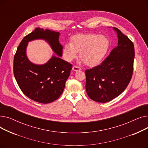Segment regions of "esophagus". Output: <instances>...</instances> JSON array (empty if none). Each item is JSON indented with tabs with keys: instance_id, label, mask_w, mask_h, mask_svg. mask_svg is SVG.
<instances>
[{
	"instance_id": "34e87169",
	"label": "esophagus",
	"mask_w": 148,
	"mask_h": 148,
	"mask_svg": "<svg viewBox=\"0 0 148 148\" xmlns=\"http://www.w3.org/2000/svg\"><path fill=\"white\" fill-rule=\"evenodd\" d=\"M72 69H73V71H80L81 68H80V67H79V66H74L73 67Z\"/></svg>"
}]
</instances>
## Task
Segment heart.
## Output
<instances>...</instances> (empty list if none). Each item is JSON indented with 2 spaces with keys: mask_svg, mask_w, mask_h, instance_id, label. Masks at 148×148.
I'll use <instances>...</instances> for the list:
<instances>
[{
  "mask_svg": "<svg viewBox=\"0 0 148 148\" xmlns=\"http://www.w3.org/2000/svg\"><path fill=\"white\" fill-rule=\"evenodd\" d=\"M110 47V41L104 35L94 34H77L71 43L64 45L62 54L66 60L71 62L80 53V58L90 67L99 65L103 61Z\"/></svg>",
  "mask_w": 148,
  "mask_h": 148,
  "instance_id": "obj_1",
  "label": "heart"
}]
</instances>
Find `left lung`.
Instances as JSON below:
<instances>
[{"label": "left lung", "instance_id": "left-lung-1", "mask_svg": "<svg viewBox=\"0 0 148 148\" xmlns=\"http://www.w3.org/2000/svg\"><path fill=\"white\" fill-rule=\"evenodd\" d=\"M113 29L117 34L118 45L101 64L85 71L87 94L98 103H107L120 95L133 72L134 44L118 29Z\"/></svg>", "mask_w": 148, "mask_h": 148}]
</instances>
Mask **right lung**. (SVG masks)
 Masks as SVG:
<instances>
[{"label": "right lung", "mask_w": 148, "mask_h": 148, "mask_svg": "<svg viewBox=\"0 0 148 148\" xmlns=\"http://www.w3.org/2000/svg\"><path fill=\"white\" fill-rule=\"evenodd\" d=\"M60 33L37 27L21 41L14 58V75L26 96L35 101L47 104L57 99L63 92L72 65L62 59L63 47L59 42ZM43 39L58 56L53 55L42 65L32 63L28 59V42Z\"/></svg>", "instance_id": "right-lung-1"}]
</instances>
